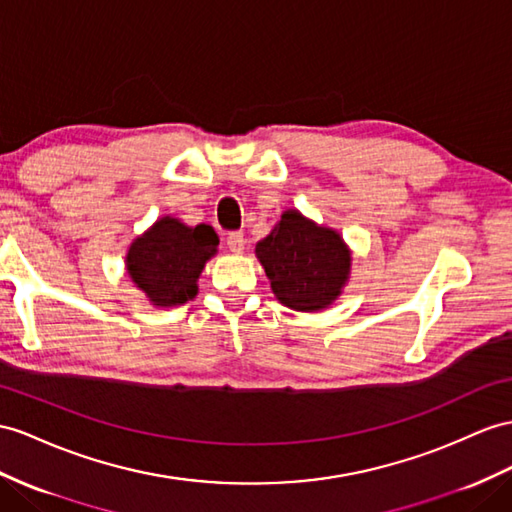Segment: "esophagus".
<instances>
[{"instance_id": "1", "label": "esophagus", "mask_w": 512, "mask_h": 512, "mask_svg": "<svg viewBox=\"0 0 512 512\" xmlns=\"http://www.w3.org/2000/svg\"><path fill=\"white\" fill-rule=\"evenodd\" d=\"M227 246H229L231 253L240 255L244 251V235L242 233H229L227 235Z\"/></svg>"}]
</instances>
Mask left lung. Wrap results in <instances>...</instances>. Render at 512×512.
Wrapping results in <instances>:
<instances>
[{"instance_id": "8db88e82", "label": "left lung", "mask_w": 512, "mask_h": 512, "mask_svg": "<svg viewBox=\"0 0 512 512\" xmlns=\"http://www.w3.org/2000/svg\"><path fill=\"white\" fill-rule=\"evenodd\" d=\"M255 255L274 296L294 311L331 307L350 281L352 251L342 235L298 209H285L274 229L257 242Z\"/></svg>"}]
</instances>
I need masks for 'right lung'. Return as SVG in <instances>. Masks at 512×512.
I'll list each match as a JSON object with an SVG mask.
<instances>
[{
    "label": "right lung",
    "mask_w": 512,
    "mask_h": 512,
    "mask_svg": "<svg viewBox=\"0 0 512 512\" xmlns=\"http://www.w3.org/2000/svg\"><path fill=\"white\" fill-rule=\"evenodd\" d=\"M218 242L209 225L188 227L175 216H162L129 244L125 270L151 305H186L199 294V277L218 253Z\"/></svg>",
    "instance_id": "1"
}]
</instances>
